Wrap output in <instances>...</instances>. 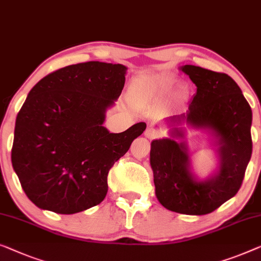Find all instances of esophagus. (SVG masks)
Masks as SVG:
<instances>
[{
  "label": "esophagus",
  "instance_id": "1",
  "mask_svg": "<svg viewBox=\"0 0 261 261\" xmlns=\"http://www.w3.org/2000/svg\"><path fill=\"white\" fill-rule=\"evenodd\" d=\"M145 137L148 139H156L161 137V132L155 129V128H147L145 132Z\"/></svg>",
  "mask_w": 261,
  "mask_h": 261
}]
</instances>
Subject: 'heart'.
Returning <instances> with one entry per match:
<instances>
[{"instance_id": "1", "label": "heart", "mask_w": 261, "mask_h": 261, "mask_svg": "<svg viewBox=\"0 0 261 261\" xmlns=\"http://www.w3.org/2000/svg\"><path fill=\"white\" fill-rule=\"evenodd\" d=\"M173 84H174V79H167V80L164 81V87L168 88V87H171Z\"/></svg>"}]
</instances>
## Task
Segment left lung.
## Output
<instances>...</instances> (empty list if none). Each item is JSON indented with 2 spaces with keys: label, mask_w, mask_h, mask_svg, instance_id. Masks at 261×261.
I'll use <instances>...</instances> for the list:
<instances>
[{
  "label": "left lung",
  "mask_w": 261,
  "mask_h": 261,
  "mask_svg": "<svg viewBox=\"0 0 261 261\" xmlns=\"http://www.w3.org/2000/svg\"><path fill=\"white\" fill-rule=\"evenodd\" d=\"M196 86V94L184 114L167 119L171 137L153 140L150 166L155 194L172 212L203 215L213 212L240 190L252 155V109L231 76L205 68L186 65L180 68ZM186 122L195 129L208 131L218 146L219 168L206 180L190 171L184 130ZM181 138V141H177Z\"/></svg>",
  "instance_id": "left-lung-1"
}]
</instances>
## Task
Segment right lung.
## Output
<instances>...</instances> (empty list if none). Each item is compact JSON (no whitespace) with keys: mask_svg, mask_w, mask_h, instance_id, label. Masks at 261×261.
<instances>
[{"mask_svg":"<svg viewBox=\"0 0 261 261\" xmlns=\"http://www.w3.org/2000/svg\"><path fill=\"white\" fill-rule=\"evenodd\" d=\"M127 67L99 61L53 71L30 90L15 123L11 164L30 201L41 210L74 214L99 205L113 165L146 129L103 127L119 99Z\"/></svg>","mask_w":261,"mask_h":261,"instance_id":"obj_1","label":"right lung"}]
</instances>
